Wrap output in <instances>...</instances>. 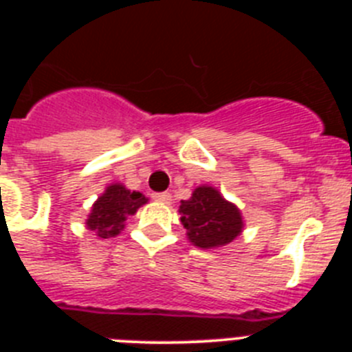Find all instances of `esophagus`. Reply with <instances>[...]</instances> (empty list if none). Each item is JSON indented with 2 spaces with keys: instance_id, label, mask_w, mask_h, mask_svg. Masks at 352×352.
I'll list each match as a JSON object with an SVG mask.
<instances>
[{
  "instance_id": "34e87169",
  "label": "esophagus",
  "mask_w": 352,
  "mask_h": 352,
  "mask_svg": "<svg viewBox=\"0 0 352 352\" xmlns=\"http://www.w3.org/2000/svg\"><path fill=\"white\" fill-rule=\"evenodd\" d=\"M151 197H153L155 201H158V203H170L169 192H155V194H151Z\"/></svg>"
}]
</instances>
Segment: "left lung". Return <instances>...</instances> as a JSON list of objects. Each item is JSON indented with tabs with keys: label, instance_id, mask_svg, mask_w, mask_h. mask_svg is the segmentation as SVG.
Returning <instances> with one entry per match:
<instances>
[{
	"label": "left lung",
	"instance_id": "obj_1",
	"mask_svg": "<svg viewBox=\"0 0 352 352\" xmlns=\"http://www.w3.org/2000/svg\"><path fill=\"white\" fill-rule=\"evenodd\" d=\"M179 214L190 243L203 250L231 243L243 231L241 211L213 186H197L190 199L182 201Z\"/></svg>",
	"mask_w": 352,
	"mask_h": 352
}]
</instances>
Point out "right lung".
Instances as JSON below:
<instances>
[{
  "label": "right lung",
  "instance_id": "1",
  "mask_svg": "<svg viewBox=\"0 0 352 352\" xmlns=\"http://www.w3.org/2000/svg\"><path fill=\"white\" fill-rule=\"evenodd\" d=\"M146 203L148 197L141 192H130L121 183H113L95 201L86 226L95 231L98 238H113L125 227L126 217L135 213Z\"/></svg>",
  "mask_w": 352,
  "mask_h": 352
}]
</instances>
